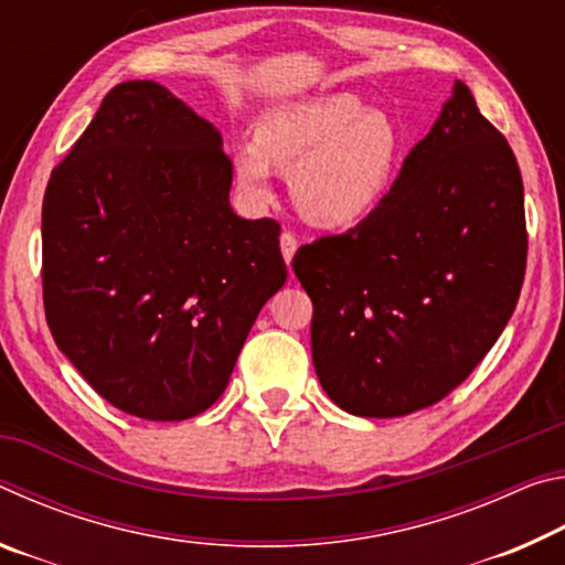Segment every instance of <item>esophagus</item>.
Listing matches in <instances>:
<instances>
[{
  "instance_id": "esophagus-1",
  "label": "esophagus",
  "mask_w": 565,
  "mask_h": 565,
  "mask_svg": "<svg viewBox=\"0 0 565 565\" xmlns=\"http://www.w3.org/2000/svg\"><path fill=\"white\" fill-rule=\"evenodd\" d=\"M279 244H281L284 262H286V264H291L294 254H296V248H299V242H296V236H294L291 232H284V234H281V238H279Z\"/></svg>"
}]
</instances>
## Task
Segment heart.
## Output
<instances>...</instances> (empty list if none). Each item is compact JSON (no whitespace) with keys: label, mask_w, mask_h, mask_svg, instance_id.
<instances>
[{"label":"heart","mask_w":565,"mask_h":565,"mask_svg":"<svg viewBox=\"0 0 565 565\" xmlns=\"http://www.w3.org/2000/svg\"><path fill=\"white\" fill-rule=\"evenodd\" d=\"M396 121L353 94H323L264 111L254 145L234 151V174L252 202L271 196V167L289 171L306 222L353 226L384 204L404 161Z\"/></svg>","instance_id":"heart-1"}]
</instances>
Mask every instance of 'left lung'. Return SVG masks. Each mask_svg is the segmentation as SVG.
<instances>
[{
	"instance_id": "left-lung-1",
	"label": "left lung",
	"mask_w": 565,
	"mask_h": 565,
	"mask_svg": "<svg viewBox=\"0 0 565 565\" xmlns=\"http://www.w3.org/2000/svg\"><path fill=\"white\" fill-rule=\"evenodd\" d=\"M525 248L519 161L456 82L384 204L294 256L329 398L396 418L451 394L509 323Z\"/></svg>"
}]
</instances>
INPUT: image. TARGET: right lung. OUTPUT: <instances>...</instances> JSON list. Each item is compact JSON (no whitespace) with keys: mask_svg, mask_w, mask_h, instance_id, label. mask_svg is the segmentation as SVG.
Segmentation results:
<instances>
[{"mask_svg":"<svg viewBox=\"0 0 565 565\" xmlns=\"http://www.w3.org/2000/svg\"><path fill=\"white\" fill-rule=\"evenodd\" d=\"M212 121L157 82H124L52 171L42 286L56 347L124 414L184 420L224 394L281 289V226L228 204Z\"/></svg>","mask_w":565,"mask_h":565,"instance_id":"obj_1","label":"right lung"}]
</instances>
